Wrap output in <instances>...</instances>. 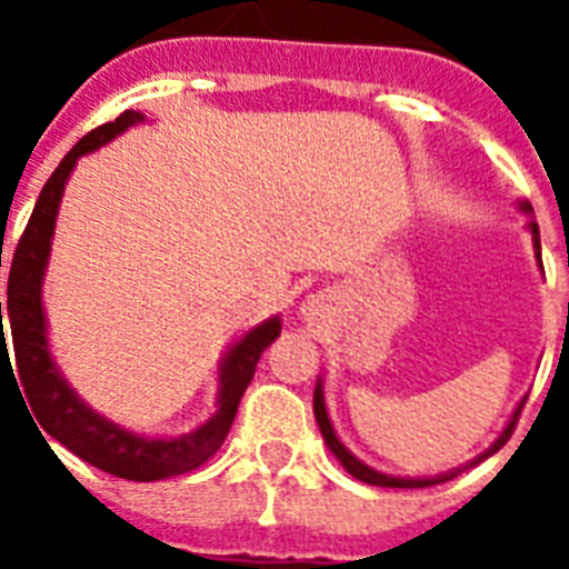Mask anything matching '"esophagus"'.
Listing matches in <instances>:
<instances>
[{
    "instance_id": "esophagus-1",
    "label": "esophagus",
    "mask_w": 569,
    "mask_h": 569,
    "mask_svg": "<svg viewBox=\"0 0 569 569\" xmlns=\"http://www.w3.org/2000/svg\"><path fill=\"white\" fill-rule=\"evenodd\" d=\"M305 316H308L310 325H321V319H325V310H321V305L310 301L308 308H305Z\"/></svg>"
}]
</instances>
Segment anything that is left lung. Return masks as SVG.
I'll return each instance as SVG.
<instances>
[{"label": "left lung", "instance_id": "left-lung-1", "mask_svg": "<svg viewBox=\"0 0 569 569\" xmlns=\"http://www.w3.org/2000/svg\"><path fill=\"white\" fill-rule=\"evenodd\" d=\"M521 210H525V213H532L530 202H521ZM527 228H530V233H532V248H536V259L541 261V239H539V224H536V222H532V219H530V224H527ZM521 407H525V401H521V405L516 407V413H512V419L507 421L505 433H501L499 439L492 441V445L487 447L485 453H481V456H476V459H472L470 465H465V467H456V470H450V472H439V476H425V479H401V476H387V472H379V470H373V467H367L365 461H359V459H356V456L350 453V450H347L345 445H341V441H339V436H336V430H333V425H330L328 407H325V390H321V381H319V385H316V393H313V413H316V421H319V430H321V436H325V445L330 447V453H333L336 459L341 461V467H345V470L350 472V476H353V479L365 481V485H373V487H405V490H416V487H433V485H445V481L456 479V476H459V472H465L467 467L479 465V461L490 459L492 453H499L501 447L507 445V439H510V436H512V430H516V421H519Z\"/></svg>", "mask_w": 569, "mask_h": 569}]
</instances>
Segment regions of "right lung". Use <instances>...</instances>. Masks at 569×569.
I'll return each mask as SVG.
<instances>
[{
    "instance_id": "add662e5",
    "label": "right lung",
    "mask_w": 569,
    "mask_h": 569,
    "mask_svg": "<svg viewBox=\"0 0 569 569\" xmlns=\"http://www.w3.org/2000/svg\"><path fill=\"white\" fill-rule=\"evenodd\" d=\"M144 116L139 110H124L116 122L102 124L82 136L73 148L68 150L59 168L50 173L42 193L37 199V208L30 213L28 228L13 250V264L8 276V321L10 339H13V353H17V370L24 387L30 413L37 416L39 425L48 436L64 445L70 453L99 470L119 476L128 481H159L170 476L196 470L199 465L222 447L228 439V430L236 419L239 401L248 390L250 379L256 373L264 347L279 336V316L261 321L259 328L244 333V339L236 341L224 353L219 365V399H216V413L196 427L193 433L176 436V439H148L136 436L124 427L113 425L110 419L90 410L77 390L62 379L59 367L53 365L48 350V330H44L42 310V279L48 268L50 239L57 228L59 202H62L64 182L70 170L77 168L79 156L102 148L104 142L116 139ZM0 325H2V301H0ZM0 361L8 359V345H4L2 325ZM10 361V359H8ZM48 441V439H44Z\"/></svg>"
}]
</instances>
